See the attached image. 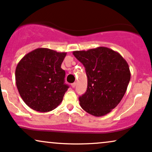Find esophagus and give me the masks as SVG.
I'll return each instance as SVG.
<instances>
[{"label": "esophagus", "instance_id": "obj_1", "mask_svg": "<svg viewBox=\"0 0 152 152\" xmlns=\"http://www.w3.org/2000/svg\"><path fill=\"white\" fill-rule=\"evenodd\" d=\"M75 85H76V83H72V84H71V86L72 87V88H75Z\"/></svg>", "mask_w": 152, "mask_h": 152}]
</instances>
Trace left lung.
<instances>
[{
  "mask_svg": "<svg viewBox=\"0 0 152 152\" xmlns=\"http://www.w3.org/2000/svg\"><path fill=\"white\" fill-rule=\"evenodd\" d=\"M73 55L84 65L88 88L79 98L83 110L94 116H103L118 105L131 79L129 64L118 52L100 47L75 51Z\"/></svg>",
  "mask_w": 152,
  "mask_h": 152,
  "instance_id": "obj_1",
  "label": "left lung"
}]
</instances>
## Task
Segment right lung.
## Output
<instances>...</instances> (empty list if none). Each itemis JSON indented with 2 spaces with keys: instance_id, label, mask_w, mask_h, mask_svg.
<instances>
[{
  "instance_id": "add662e5",
  "label": "right lung",
  "mask_w": 152,
  "mask_h": 152,
  "mask_svg": "<svg viewBox=\"0 0 152 152\" xmlns=\"http://www.w3.org/2000/svg\"><path fill=\"white\" fill-rule=\"evenodd\" d=\"M66 52L38 48L28 53L17 64L15 72L18 93L29 108L49 112L62 101L67 85L61 64Z\"/></svg>"
}]
</instances>
